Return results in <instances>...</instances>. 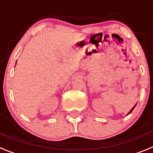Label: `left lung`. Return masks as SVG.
<instances>
[{
  "label": "left lung",
  "instance_id": "8db88e82",
  "mask_svg": "<svg viewBox=\"0 0 153 153\" xmlns=\"http://www.w3.org/2000/svg\"><path fill=\"white\" fill-rule=\"evenodd\" d=\"M135 105H136V104H135V105H134V106H133V108H132V109H131V110H130V111H128V114H127V115H129V114H130V113H131V112H132V110H133V109H134V108H135Z\"/></svg>",
  "mask_w": 153,
  "mask_h": 153
}]
</instances>
